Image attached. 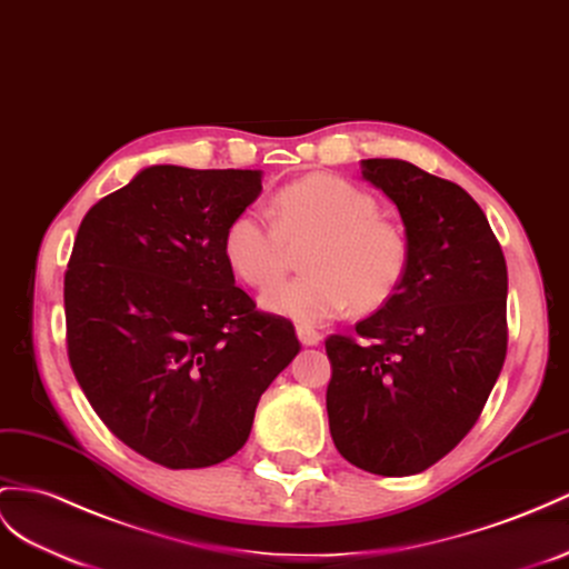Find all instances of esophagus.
<instances>
[{
  "mask_svg": "<svg viewBox=\"0 0 569 569\" xmlns=\"http://www.w3.org/2000/svg\"><path fill=\"white\" fill-rule=\"evenodd\" d=\"M296 333H298V339H300L302 346H317L319 341H322V333H319L312 327H308V325H298Z\"/></svg>",
  "mask_w": 569,
  "mask_h": 569,
  "instance_id": "1",
  "label": "esophagus"
}]
</instances>
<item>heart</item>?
Returning a JSON list of instances; mask_svg holds the SVG:
<instances>
[{
	"label": "heart",
	"mask_w": 569,
	"mask_h": 569,
	"mask_svg": "<svg viewBox=\"0 0 569 569\" xmlns=\"http://www.w3.org/2000/svg\"><path fill=\"white\" fill-rule=\"evenodd\" d=\"M366 189L337 174H308L273 199V221L240 211L226 228L223 254L244 283L269 288L288 271L290 247L305 242L300 279L261 296V308L300 325H322L348 308L380 310L409 269L403 230L387 221Z\"/></svg>",
	"instance_id": "heart-1"
}]
</instances>
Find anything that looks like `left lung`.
<instances>
[{"instance_id":"obj_1","label":"left lung","mask_w":569,"mask_h":569,"mask_svg":"<svg viewBox=\"0 0 569 569\" xmlns=\"http://www.w3.org/2000/svg\"><path fill=\"white\" fill-rule=\"evenodd\" d=\"M397 203L409 269L397 296L327 339V413L346 461L413 476L483 411L507 353V264L483 209L459 184L399 158L360 160Z\"/></svg>"}]
</instances>
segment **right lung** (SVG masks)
I'll return each instance as SVG.
<instances>
[{"instance_id": "add662e5", "label": "right lung", "mask_w": 569, "mask_h": 569, "mask_svg": "<svg viewBox=\"0 0 569 569\" xmlns=\"http://www.w3.org/2000/svg\"><path fill=\"white\" fill-rule=\"evenodd\" d=\"M261 170L151 166L100 199L64 273L71 370L114 437L168 469H203L247 442L259 397L300 351L259 312L223 254Z\"/></svg>"}]
</instances>
